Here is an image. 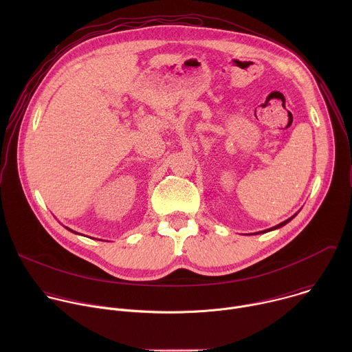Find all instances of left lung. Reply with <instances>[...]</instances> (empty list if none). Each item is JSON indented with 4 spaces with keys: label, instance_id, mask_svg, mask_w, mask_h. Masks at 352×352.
I'll return each instance as SVG.
<instances>
[{
    "label": "left lung",
    "instance_id": "left-lung-1",
    "mask_svg": "<svg viewBox=\"0 0 352 352\" xmlns=\"http://www.w3.org/2000/svg\"><path fill=\"white\" fill-rule=\"evenodd\" d=\"M292 220V217L291 219H288V220H285V221H283V223H280L278 226H276V227H273V228H270V230H265V231H272V230H276V228H280V227H283V226H285L288 221H291ZM265 231H262V232H265Z\"/></svg>",
    "mask_w": 352,
    "mask_h": 352
}]
</instances>
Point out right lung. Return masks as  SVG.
Masks as SVG:
<instances>
[{"label":"right lung","instance_id":"add662e5","mask_svg":"<svg viewBox=\"0 0 352 352\" xmlns=\"http://www.w3.org/2000/svg\"><path fill=\"white\" fill-rule=\"evenodd\" d=\"M68 230H69V228H68ZM71 231H72V230H71Z\"/></svg>","mask_w":352,"mask_h":352}]
</instances>
